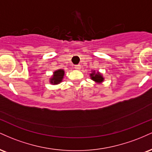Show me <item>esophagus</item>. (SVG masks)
<instances>
[{"label": "esophagus", "instance_id": "esophagus-1", "mask_svg": "<svg viewBox=\"0 0 152 152\" xmlns=\"http://www.w3.org/2000/svg\"><path fill=\"white\" fill-rule=\"evenodd\" d=\"M75 69L78 70V69H81V65H79V64H78V65H76V66H75Z\"/></svg>", "mask_w": 152, "mask_h": 152}]
</instances>
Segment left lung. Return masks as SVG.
Listing matches in <instances>:
<instances>
[{"label":"left lung","instance_id":"obj_1","mask_svg":"<svg viewBox=\"0 0 152 152\" xmlns=\"http://www.w3.org/2000/svg\"><path fill=\"white\" fill-rule=\"evenodd\" d=\"M90 76H91V78L93 81L96 82V83H102L104 80V78L103 77L102 75L99 72L96 73L95 71H92L91 74H90Z\"/></svg>","mask_w":152,"mask_h":152}]
</instances>
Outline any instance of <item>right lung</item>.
<instances>
[{"label": "right lung", "mask_w": 152, "mask_h": 152, "mask_svg": "<svg viewBox=\"0 0 152 152\" xmlns=\"http://www.w3.org/2000/svg\"><path fill=\"white\" fill-rule=\"evenodd\" d=\"M64 76V71L63 69H58V70L54 71L53 75L50 78V83L52 84H58L62 81Z\"/></svg>", "instance_id": "1"}]
</instances>
